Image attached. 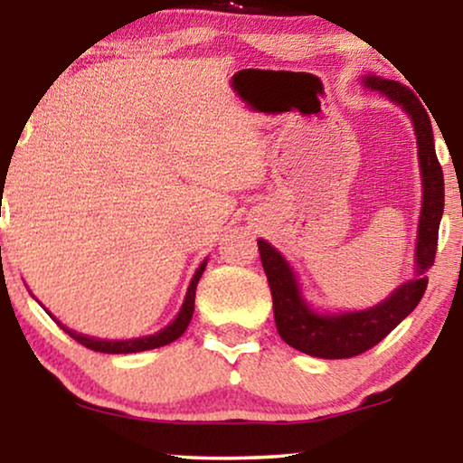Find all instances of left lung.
<instances>
[{"mask_svg":"<svg viewBox=\"0 0 463 463\" xmlns=\"http://www.w3.org/2000/svg\"><path fill=\"white\" fill-rule=\"evenodd\" d=\"M364 86L388 97L409 113L415 126L417 156L421 168V214L417 227L415 244V278L404 282L388 299L369 309L344 314H318L303 299L299 282L280 252L265 240H257L259 255L268 276L271 299H274V320L280 337L290 347L316 358H352L390 335L417 307L428 287L426 271L434 265L439 225L445 208V179L434 151L432 124L428 111L413 90L394 80L379 75H364Z\"/></svg>","mask_w":463,"mask_h":463,"instance_id":"8db88e82","label":"left lung"}]
</instances>
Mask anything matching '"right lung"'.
I'll return each mask as SVG.
<instances>
[{"label":"right lung","mask_w":463,"mask_h":463,"mask_svg":"<svg viewBox=\"0 0 463 463\" xmlns=\"http://www.w3.org/2000/svg\"><path fill=\"white\" fill-rule=\"evenodd\" d=\"M204 268H206V261H202L200 268L195 269L192 282H189L185 301H183L181 312L176 314V318L170 322L166 328H162L160 333L149 335V337L126 339V341L94 339V337H86V335L75 333V331H71V328H67L65 325H61V322L56 320V318L54 320L59 322V326L69 335V337H73L75 341H78V344L86 345L88 350H94V352H103V354H132V352H145V350H154V347L168 345V344H173V341L179 339L183 333H185L189 320H192V316H194V301H195V287H198L200 278H202V274H204Z\"/></svg>","instance_id":"right-lung-1"}]
</instances>
